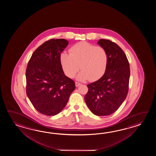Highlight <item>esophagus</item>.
<instances>
[{
	"mask_svg": "<svg viewBox=\"0 0 156 156\" xmlns=\"http://www.w3.org/2000/svg\"><path fill=\"white\" fill-rule=\"evenodd\" d=\"M81 85V83H78V82H76L75 83V85L76 87H78V86H80Z\"/></svg>",
	"mask_w": 156,
	"mask_h": 156,
	"instance_id": "1",
	"label": "esophagus"
}]
</instances>
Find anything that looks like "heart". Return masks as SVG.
<instances>
[{
  "instance_id": "1",
  "label": "heart",
  "mask_w": 156,
  "mask_h": 156,
  "mask_svg": "<svg viewBox=\"0 0 156 156\" xmlns=\"http://www.w3.org/2000/svg\"><path fill=\"white\" fill-rule=\"evenodd\" d=\"M108 54L101 46L87 42H80L71 47L69 53L63 52L60 62L63 71L67 76L73 78L80 69L77 76L80 80L89 79L96 81L103 76L108 64Z\"/></svg>"
}]
</instances>
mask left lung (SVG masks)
<instances>
[{
	"label": "left lung",
	"instance_id": "obj_1",
	"mask_svg": "<svg viewBox=\"0 0 156 156\" xmlns=\"http://www.w3.org/2000/svg\"><path fill=\"white\" fill-rule=\"evenodd\" d=\"M98 43L106 50L108 64L103 76L87 85L88 92L85 101L94 114L106 116L116 112L126 98L129 90V63L116 43L104 39L99 40Z\"/></svg>",
	"mask_w": 156,
	"mask_h": 156
}]
</instances>
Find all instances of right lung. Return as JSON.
I'll use <instances>...</instances> for the list:
<instances>
[{"label": "right lung", "mask_w": 156, "mask_h": 156, "mask_svg": "<svg viewBox=\"0 0 156 156\" xmlns=\"http://www.w3.org/2000/svg\"><path fill=\"white\" fill-rule=\"evenodd\" d=\"M65 39L48 40L34 51L27 67L26 93L36 109L47 116L60 113L75 89L74 81L64 74L61 53Z\"/></svg>", "instance_id": "add662e5"}]
</instances>
